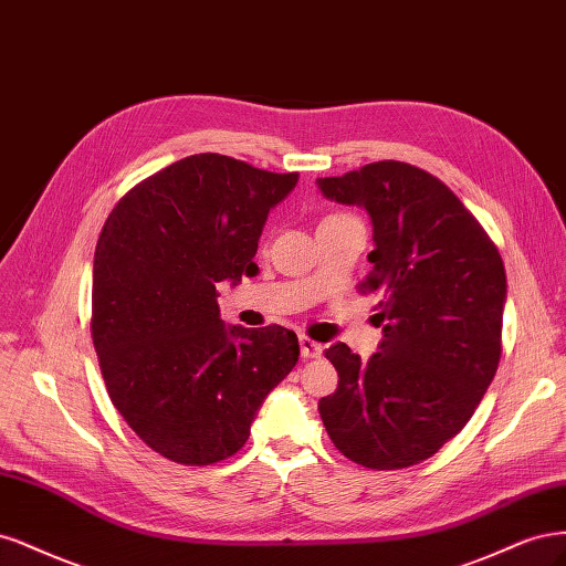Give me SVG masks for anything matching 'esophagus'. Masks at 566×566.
I'll use <instances>...</instances> for the list:
<instances>
[{"label": "esophagus", "instance_id": "1", "mask_svg": "<svg viewBox=\"0 0 566 566\" xmlns=\"http://www.w3.org/2000/svg\"><path fill=\"white\" fill-rule=\"evenodd\" d=\"M298 345H301V357L303 359H315V357H322V353H324L322 343L307 338V336H301Z\"/></svg>", "mask_w": 566, "mask_h": 566}]
</instances>
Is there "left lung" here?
Segmentation results:
<instances>
[{
	"label": "left lung",
	"instance_id": "8db88e82",
	"mask_svg": "<svg viewBox=\"0 0 566 566\" xmlns=\"http://www.w3.org/2000/svg\"><path fill=\"white\" fill-rule=\"evenodd\" d=\"M332 202L359 207L374 228L382 338L369 359L345 343L326 350L338 371L319 399L322 423L350 461L397 470L430 459L475 413L501 359L505 268L489 234L440 178L376 161L317 178Z\"/></svg>",
	"mask_w": 566,
	"mask_h": 566
}]
</instances>
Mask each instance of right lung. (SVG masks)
<instances>
[{"label":"right lung","instance_id":"add662e5","mask_svg":"<svg viewBox=\"0 0 566 566\" xmlns=\"http://www.w3.org/2000/svg\"><path fill=\"white\" fill-rule=\"evenodd\" d=\"M296 184L205 153L143 180L107 216L91 336L113 405L164 459L209 465L240 451L296 367L294 332L226 324L216 301V284L256 270L268 213Z\"/></svg>","mask_w":566,"mask_h":566}]
</instances>
